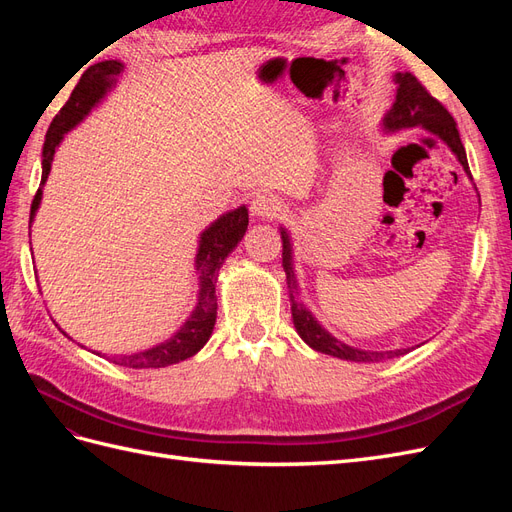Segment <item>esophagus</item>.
I'll return each instance as SVG.
<instances>
[{
	"label": "esophagus",
	"mask_w": 512,
	"mask_h": 512,
	"mask_svg": "<svg viewBox=\"0 0 512 512\" xmlns=\"http://www.w3.org/2000/svg\"><path fill=\"white\" fill-rule=\"evenodd\" d=\"M250 209H252V215H258V218L273 220V218H277V215L282 213V203L273 194H258L252 200V207Z\"/></svg>",
	"instance_id": "34e87169"
}]
</instances>
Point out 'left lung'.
I'll list each match as a JSON object with an SVG mask.
<instances>
[{
    "mask_svg": "<svg viewBox=\"0 0 512 512\" xmlns=\"http://www.w3.org/2000/svg\"><path fill=\"white\" fill-rule=\"evenodd\" d=\"M395 83H397V96L391 106V111L384 115V128L389 132L401 130V128H425L427 132L436 134L440 141H444L451 151L461 162L463 170L470 175V166L466 158V149L461 145V138L457 132V123L453 115L446 111L444 104L440 100L433 98L427 87L416 79L412 72H397L395 74ZM433 141V138H429ZM282 241H284V252H282V265L286 271V280H288V290H290V301H292V320H294V329L301 335L303 342L314 348L322 354H331L337 356V359L344 361H354V363H374L382 359H393V356L404 354L401 350H391V352H369V350H359L352 348L344 342H339L329 331H324L318 320L307 312L303 303L297 301V277H294L292 271V250H290V239L286 232L282 230Z\"/></svg>",
    "mask_w": 512,
    "mask_h": 512,
    "instance_id": "left-lung-1",
    "label": "left lung"
}]
</instances>
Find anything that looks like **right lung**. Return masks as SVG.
Masks as SVG:
<instances>
[{"label":"right lung","instance_id":"add662e5","mask_svg":"<svg viewBox=\"0 0 512 512\" xmlns=\"http://www.w3.org/2000/svg\"><path fill=\"white\" fill-rule=\"evenodd\" d=\"M123 70L121 61L108 59V61H98V64L89 66L81 81L76 83L70 100L64 104V108L55 115L51 121V128L46 132V141L42 147V181L40 188L32 200V211H29V224H32L34 215L38 211L40 198H42V185L51 173V162L55 156V149L59 147L61 138H64L66 132H70L76 123H79L91 108H94L100 98L106 94L111 85L115 83L113 79ZM247 209L239 207L235 211H230L218 222H213L203 235H200V245H198V254H196V269H198V280H200V290H198V303L194 307L192 316L185 320L183 327L168 339V342L149 348L145 352H136L128 356H117L113 363L123 365V367H134V369H147V367H166L179 361L190 359L200 348L207 344V339L211 337L215 316H218V297H215V282H218V271L222 267V262L226 256L235 250L237 243L243 239L245 230H247Z\"/></svg>","mask_w":512,"mask_h":512}]
</instances>
